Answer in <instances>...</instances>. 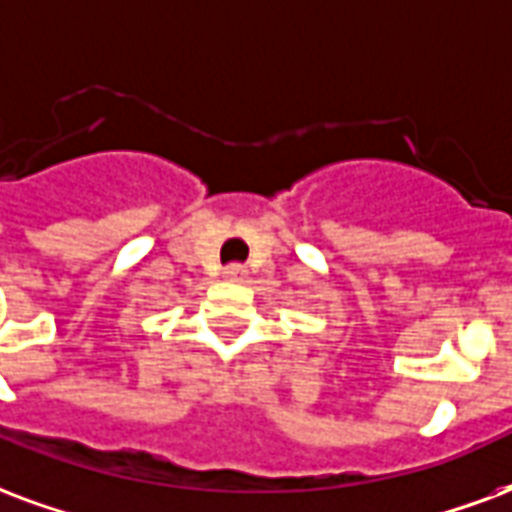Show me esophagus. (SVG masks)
Here are the masks:
<instances>
[{
	"label": "esophagus",
	"instance_id": "obj_1",
	"mask_svg": "<svg viewBox=\"0 0 512 512\" xmlns=\"http://www.w3.org/2000/svg\"><path fill=\"white\" fill-rule=\"evenodd\" d=\"M244 266H238V263H233V266L225 268V276L227 279H244Z\"/></svg>",
	"mask_w": 512,
	"mask_h": 512
}]
</instances>
